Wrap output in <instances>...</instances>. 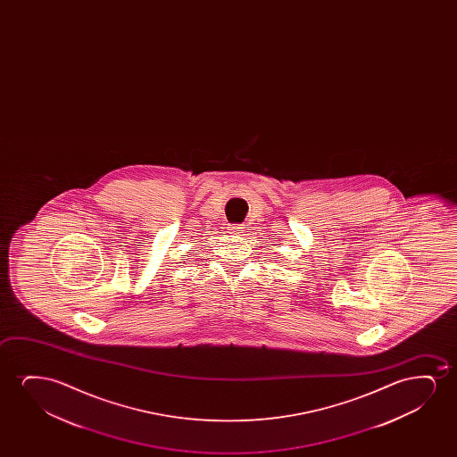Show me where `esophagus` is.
<instances>
[{
  "mask_svg": "<svg viewBox=\"0 0 457 457\" xmlns=\"http://www.w3.org/2000/svg\"><path fill=\"white\" fill-rule=\"evenodd\" d=\"M245 226L242 225H232L231 226V232H234V234H242L244 232Z\"/></svg>",
  "mask_w": 457,
  "mask_h": 457,
  "instance_id": "esophagus-1",
  "label": "esophagus"
}]
</instances>
